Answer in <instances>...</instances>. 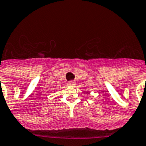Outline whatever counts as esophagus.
Wrapping results in <instances>:
<instances>
[{"instance_id": "34e87169", "label": "esophagus", "mask_w": 146, "mask_h": 146, "mask_svg": "<svg viewBox=\"0 0 146 146\" xmlns=\"http://www.w3.org/2000/svg\"><path fill=\"white\" fill-rule=\"evenodd\" d=\"M68 86H73L75 85V83H76V82L75 81H69L68 83Z\"/></svg>"}]
</instances>
